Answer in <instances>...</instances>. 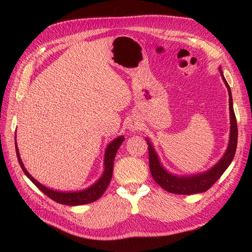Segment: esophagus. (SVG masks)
Here are the masks:
<instances>
[{"mask_svg":"<svg viewBox=\"0 0 252 252\" xmlns=\"http://www.w3.org/2000/svg\"><path fill=\"white\" fill-rule=\"evenodd\" d=\"M141 127H142V123L140 120H137V119H132V120H130L129 123H127V129L132 132L141 130Z\"/></svg>","mask_w":252,"mask_h":252,"instance_id":"34e87169","label":"esophagus"}]
</instances>
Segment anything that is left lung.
<instances>
[{"instance_id":"1","label":"left lung","mask_w":252,"mask_h":252,"mask_svg":"<svg viewBox=\"0 0 252 252\" xmlns=\"http://www.w3.org/2000/svg\"><path fill=\"white\" fill-rule=\"evenodd\" d=\"M220 70L221 77L223 79V82L225 83L227 91H228V103H229V119H231V130H229V141L225 153H224L223 157L219 160V161L213 165L212 168L205 171L202 173L197 174H190V175H175L173 173L169 172L164 169L159 160L158 155L155 151L153 144L149 142L148 138H146V142L148 144V154H149V169H151V173L153 175L154 180L157 183L169 192L172 194H180V195H191L197 194V192H203L208 190L210 187L216 183V182L220 179V176L225 172V170L231 164L232 160L235 156V152H236L237 146V122L236 117H235V112L233 108V98H232V92L231 88H229L228 83L226 82L225 78L223 76V71L221 68Z\"/></svg>"}]
</instances>
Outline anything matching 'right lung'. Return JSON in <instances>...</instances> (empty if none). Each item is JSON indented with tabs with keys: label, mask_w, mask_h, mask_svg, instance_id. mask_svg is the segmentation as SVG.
<instances>
[{
	"label": "right lung",
	"mask_w": 252,
	"mask_h": 252,
	"mask_svg": "<svg viewBox=\"0 0 252 252\" xmlns=\"http://www.w3.org/2000/svg\"><path fill=\"white\" fill-rule=\"evenodd\" d=\"M123 141H125V136L121 135L115 138L114 141H111L108 145H107L106 151H105V157H104V172L94 184H92L91 186H89L88 189H82V190L61 191V190L49 189V187L42 185L40 182H37L33 176L27 171L23 161H21L17 143H16V136H15L16 154H17L18 162L20 164L21 169H23V171L25 172V174L27 175V178H28L42 192H44L47 197H50L51 199L66 206H79V205H85V203L94 202L104 194L107 186H108L110 183V180L112 176V170H114L115 156Z\"/></svg>",
	"instance_id": "obj_1"
}]
</instances>
